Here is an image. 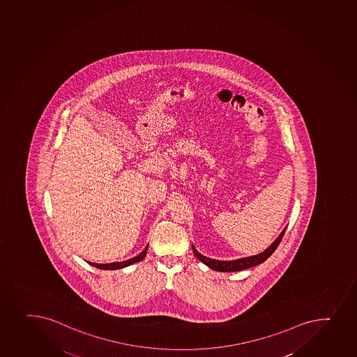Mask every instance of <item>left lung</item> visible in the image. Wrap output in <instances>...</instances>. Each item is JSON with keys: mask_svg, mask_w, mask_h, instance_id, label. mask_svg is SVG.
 Segmentation results:
<instances>
[{"mask_svg": "<svg viewBox=\"0 0 357 357\" xmlns=\"http://www.w3.org/2000/svg\"><path fill=\"white\" fill-rule=\"evenodd\" d=\"M284 233L285 229L280 234V236L274 241V243L271 244V247H268L264 252H261L259 255L250 256V257H245V259H235V261H218V259H209V257L201 255L194 247H192V250H194V254H195L196 257H197L201 262L204 263L206 266H209L211 269H214V271H240L264 262V261L276 250L278 244H280L282 238H283Z\"/></svg>", "mask_w": 357, "mask_h": 357, "instance_id": "obj_1", "label": "left lung"}]
</instances>
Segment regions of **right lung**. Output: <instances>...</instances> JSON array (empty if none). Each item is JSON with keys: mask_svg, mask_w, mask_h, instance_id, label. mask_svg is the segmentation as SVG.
I'll return each mask as SVG.
<instances>
[{"mask_svg": "<svg viewBox=\"0 0 357 357\" xmlns=\"http://www.w3.org/2000/svg\"><path fill=\"white\" fill-rule=\"evenodd\" d=\"M146 250H148V247H146V249H144V250H143V252H141L139 256H136V257H134V259L123 261V262L107 263V264H98V263L89 262V264L96 266V268H98V269H103V271H115V269H121V268H124V266H130V264H132V263L142 261V259H144V256L146 255Z\"/></svg>", "mask_w": 357, "mask_h": 357, "instance_id": "1", "label": "right lung"}]
</instances>
